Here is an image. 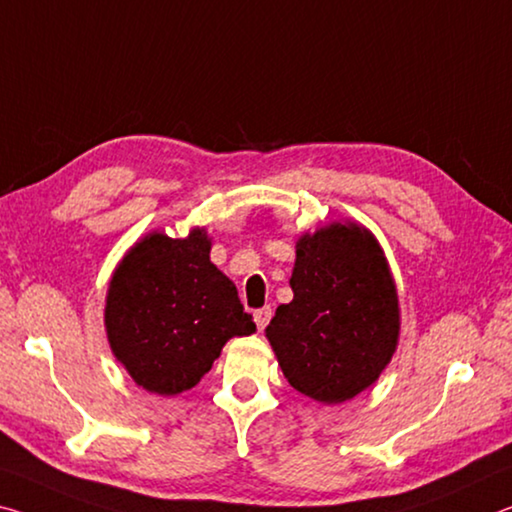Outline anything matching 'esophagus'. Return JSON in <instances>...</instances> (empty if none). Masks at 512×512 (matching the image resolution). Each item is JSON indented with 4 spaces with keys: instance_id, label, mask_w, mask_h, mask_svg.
<instances>
[{
    "instance_id": "esophagus-1",
    "label": "esophagus",
    "mask_w": 512,
    "mask_h": 512,
    "mask_svg": "<svg viewBox=\"0 0 512 512\" xmlns=\"http://www.w3.org/2000/svg\"><path fill=\"white\" fill-rule=\"evenodd\" d=\"M270 320H272V308H270V306L258 308V311L254 313V322H256V326H258V331H263L265 326L270 324Z\"/></svg>"
}]
</instances>
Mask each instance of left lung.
<instances>
[{
  "mask_svg": "<svg viewBox=\"0 0 512 512\" xmlns=\"http://www.w3.org/2000/svg\"><path fill=\"white\" fill-rule=\"evenodd\" d=\"M290 288L265 329L288 383L322 404L370 388L399 340L397 288L376 238L354 222L304 233Z\"/></svg>",
  "mask_w": 512,
  "mask_h": 512,
  "instance_id": "obj_1",
  "label": "left lung"
}]
</instances>
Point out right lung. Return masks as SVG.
I'll use <instances>...</instances> for the list:
<instances>
[{
	"label": "right lung",
	"instance_id": "1",
	"mask_svg": "<svg viewBox=\"0 0 512 512\" xmlns=\"http://www.w3.org/2000/svg\"><path fill=\"white\" fill-rule=\"evenodd\" d=\"M104 324L131 379L163 397L197 385L233 335L256 331L233 281L211 263L204 229L136 242L113 272Z\"/></svg>",
	"mask_w": 512,
	"mask_h": 512
}]
</instances>
